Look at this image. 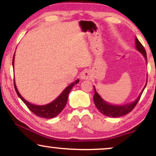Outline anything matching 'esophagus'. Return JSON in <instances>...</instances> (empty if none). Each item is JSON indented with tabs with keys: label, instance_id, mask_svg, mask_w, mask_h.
Listing matches in <instances>:
<instances>
[{
	"label": "esophagus",
	"instance_id": "34e87169",
	"mask_svg": "<svg viewBox=\"0 0 156 156\" xmlns=\"http://www.w3.org/2000/svg\"><path fill=\"white\" fill-rule=\"evenodd\" d=\"M92 78V75H91V73L88 70H85L80 75V78L81 80H89Z\"/></svg>",
	"mask_w": 156,
	"mask_h": 156
}]
</instances>
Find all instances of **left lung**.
<instances>
[{"mask_svg":"<svg viewBox=\"0 0 156 156\" xmlns=\"http://www.w3.org/2000/svg\"><path fill=\"white\" fill-rule=\"evenodd\" d=\"M135 44H136V48L137 51H139L140 53L144 55V57L145 58L146 62H147V53L145 51V49L143 47L142 44H141V42H139V39L136 37L135 39ZM147 83V80L145 86H144V89H142V92H141V94H139V96L138 97V98L135 101L132 102V103H128V104L125 105H112L109 104V103L103 101L102 99L101 96L98 94V93L96 92L95 89H94V94L93 97V99H94V103L95 104L97 108L101 112L103 115L107 116V117H119L122 116H124L125 114H128V113L131 112L132 110L134 108V107L136 106V105L137 104V103L139 102V99H140L141 94H142L143 91H144V88L146 87Z\"/></svg>","mask_w":156,"mask_h":156,"instance_id":"left-lung-1","label":"left lung"}]
</instances>
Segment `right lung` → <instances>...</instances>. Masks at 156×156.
I'll use <instances>...</instances> for the list:
<instances>
[{
	"mask_svg": "<svg viewBox=\"0 0 156 156\" xmlns=\"http://www.w3.org/2000/svg\"><path fill=\"white\" fill-rule=\"evenodd\" d=\"M14 61H15V54L13 56V60H12V66L14 68ZM79 82V80H77L75 82H73L69 85L61 93V94L56 99L54 100L51 103H48V104L44 105H37L32 104V103H29L25 100L24 98L21 96V94H20L18 90H17V87L15 85V81L14 80V87H15V91L17 92V95L19 96V98L22 100L23 103L26 105V106L29 108V110L36 114L37 116H38L39 117L42 118H46V119H51V118H53L56 117L58 114H60L61 112L63 110L64 107H65L66 104H67V99H68V94H69V92L72 89V88L74 87L76 84H77Z\"/></svg>",
	"mask_w": 156,
	"mask_h": 156,
	"instance_id": "obj_1",
	"label": "right lung"
}]
</instances>
